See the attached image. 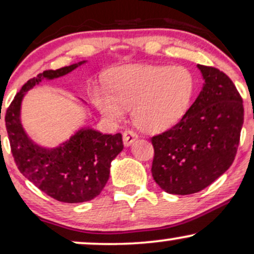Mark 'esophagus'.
Here are the masks:
<instances>
[{
  "label": "esophagus",
  "mask_w": 254,
  "mask_h": 254,
  "mask_svg": "<svg viewBox=\"0 0 254 254\" xmlns=\"http://www.w3.org/2000/svg\"><path fill=\"white\" fill-rule=\"evenodd\" d=\"M137 139V135L133 130H126L124 133V143L126 147H129Z\"/></svg>",
  "instance_id": "34e87169"
}]
</instances>
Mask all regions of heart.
I'll return each mask as SVG.
<instances>
[{"instance_id":"b5f03b06","label":"heart","mask_w":254,"mask_h":254,"mask_svg":"<svg viewBox=\"0 0 254 254\" xmlns=\"http://www.w3.org/2000/svg\"><path fill=\"white\" fill-rule=\"evenodd\" d=\"M108 90L98 87L92 100L112 122H120L133 108L140 129L160 133L180 121L194 92V77L183 65L137 64L117 68L107 79Z\"/></svg>"}]
</instances>
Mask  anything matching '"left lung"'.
<instances>
[{"mask_svg":"<svg viewBox=\"0 0 254 254\" xmlns=\"http://www.w3.org/2000/svg\"><path fill=\"white\" fill-rule=\"evenodd\" d=\"M203 84L173 128L152 137V175L161 190L187 195L214 183L232 165L244 124L243 99L217 68L196 65Z\"/></svg>","mask_w":254,"mask_h":254,"instance_id":"left-lung-1","label":"left lung"}]
</instances>
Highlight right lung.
I'll return each instance as SVG.
<instances>
[{
  "label": "right lung",
  "mask_w": 254,
  "mask_h": 254,
  "mask_svg": "<svg viewBox=\"0 0 254 254\" xmlns=\"http://www.w3.org/2000/svg\"><path fill=\"white\" fill-rule=\"evenodd\" d=\"M86 62L46 70L30 79L5 113L9 142L18 170L42 192L68 203L89 201L101 193L109 179L112 161L124 149L122 135L81 127L60 145L43 147L31 140L22 126L21 106L28 90L41 81L64 76Z\"/></svg>",
  "instance_id": "add662e5"
}]
</instances>
